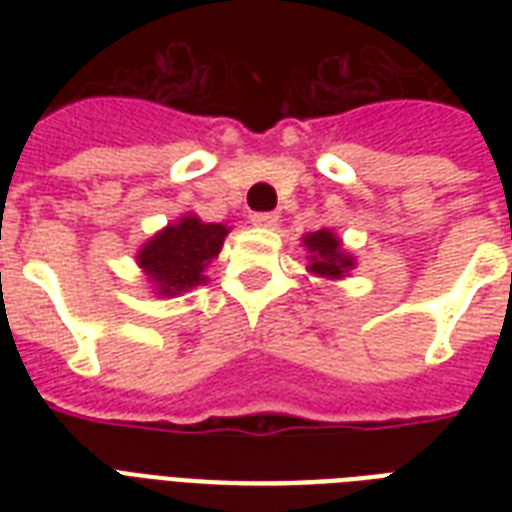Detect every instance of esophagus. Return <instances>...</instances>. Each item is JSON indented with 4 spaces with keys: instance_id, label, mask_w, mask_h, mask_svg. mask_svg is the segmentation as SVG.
<instances>
[{
    "instance_id": "1",
    "label": "esophagus",
    "mask_w": 512,
    "mask_h": 512,
    "mask_svg": "<svg viewBox=\"0 0 512 512\" xmlns=\"http://www.w3.org/2000/svg\"><path fill=\"white\" fill-rule=\"evenodd\" d=\"M279 223V215L276 212H255L252 215V225H260V228H273Z\"/></svg>"
}]
</instances>
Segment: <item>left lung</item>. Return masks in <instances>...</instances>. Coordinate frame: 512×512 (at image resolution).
<instances>
[{
	"label": "left lung",
	"mask_w": 512,
	"mask_h": 512,
	"mask_svg": "<svg viewBox=\"0 0 512 512\" xmlns=\"http://www.w3.org/2000/svg\"><path fill=\"white\" fill-rule=\"evenodd\" d=\"M305 247L311 249V271L321 273V276H332V279H340L342 273L348 271L353 260L348 255L340 252V241L332 236L329 231H316L305 236Z\"/></svg>",
	"instance_id": "8db88e82"
}]
</instances>
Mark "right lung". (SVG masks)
Segmentation results:
<instances>
[{
    "instance_id": "1",
    "label": "right lung",
    "mask_w": 512,
    "mask_h": 512,
    "mask_svg": "<svg viewBox=\"0 0 512 512\" xmlns=\"http://www.w3.org/2000/svg\"><path fill=\"white\" fill-rule=\"evenodd\" d=\"M228 228L220 223H201L199 217H183L164 228L140 249V268L151 276L162 295H177L204 281V268L217 257Z\"/></svg>"
}]
</instances>
